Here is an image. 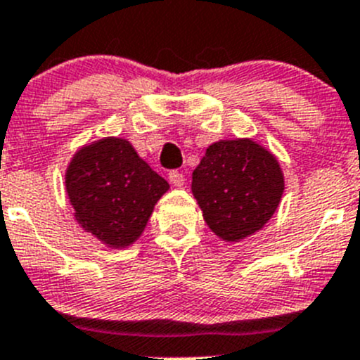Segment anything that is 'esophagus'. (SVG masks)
I'll list each match as a JSON object with an SVG mask.
<instances>
[{
  "label": "esophagus",
  "instance_id": "34e87169",
  "mask_svg": "<svg viewBox=\"0 0 360 360\" xmlns=\"http://www.w3.org/2000/svg\"><path fill=\"white\" fill-rule=\"evenodd\" d=\"M169 181L170 184H174V186H183L184 176L181 172H177V170H172V172H169Z\"/></svg>",
  "mask_w": 360,
  "mask_h": 360
}]
</instances>
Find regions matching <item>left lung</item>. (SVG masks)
Returning a JSON list of instances; mask_svg holds the SVG:
<instances>
[{
    "label": "left lung",
    "instance_id": "left-lung-1",
    "mask_svg": "<svg viewBox=\"0 0 360 360\" xmlns=\"http://www.w3.org/2000/svg\"><path fill=\"white\" fill-rule=\"evenodd\" d=\"M191 191L210 229L221 240L240 241L275 213L284 176L277 158L254 140H220L193 170Z\"/></svg>",
    "mask_w": 360,
    "mask_h": 360
}]
</instances>
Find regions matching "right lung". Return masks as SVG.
I'll return each mask as SVG.
<instances>
[{
  "label": "right lung",
  "instance_id": "1",
  "mask_svg": "<svg viewBox=\"0 0 360 360\" xmlns=\"http://www.w3.org/2000/svg\"><path fill=\"white\" fill-rule=\"evenodd\" d=\"M65 190L79 226L113 248L139 240L154 204L169 190L127 140H97L74 154Z\"/></svg>",
  "mask_w": 360,
  "mask_h": 360
}]
</instances>
